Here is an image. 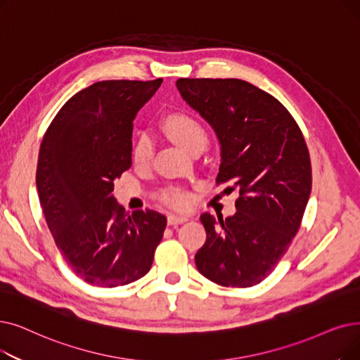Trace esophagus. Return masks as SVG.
I'll use <instances>...</instances> for the list:
<instances>
[{
    "mask_svg": "<svg viewBox=\"0 0 360 360\" xmlns=\"http://www.w3.org/2000/svg\"><path fill=\"white\" fill-rule=\"evenodd\" d=\"M188 221V217L186 216H181V214H169L167 216V224L169 225H178V224H184Z\"/></svg>",
    "mask_w": 360,
    "mask_h": 360,
    "instance_id": "obj_1",
    "label": "esophagus"
}]
</instances>
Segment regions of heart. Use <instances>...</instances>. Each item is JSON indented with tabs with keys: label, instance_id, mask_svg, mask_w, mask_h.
Segmentation results:
<instances>
[{
	"label": "heart",
	"instance_id": "obj_1",
	"mask_svg": "<svg viewBox=\"0 0 360 360\" xmlns=\"http://www.w3.org/2000/svg\"><path fill=\"white\" fill-rule=\"evenodd\" d=\"M162 127L172 141L190 153L197 148H202L207 143V132L205 127H202L197 117L186 112H175L167 115L162 122ZM153 138L146 132L138 134L132 146V162L136 166L148 165L153 158ZM159 198L163 205L175 210L190 209L193 202V195L190 191L178 188V186H170V188L163 190Z\"/></svg>",
	"mask_w": 360,
	"mask_h": 360
}]
</instances>
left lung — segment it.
I'll list each match as a JSON object with an SVG mask.
<instances>
[{
    "label": "left lung",
    "instance_id": "left-lung-1",
    "mask_svg": "<svg viewBox=\"0 0 360 360\" xmlns=\"http://www.w3.org/2000/svg\"><path fill=\"white\" fill-rule=\"evenodd\" d=\"M182 98L214 129L222 148L216 184L240 190L233 216L201 214L198 272L222 287H253L284 257L311 190L304 136L287 108L241 79L181 77Z\"/></svg>",
    "mask_w": 360,
    "mask_h": 360
}]
</instances>
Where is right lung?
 Returning a JSON list of instances; mask_svg holds the SVG:
<instances>
[{
    "instance_id": "obj_1",
    "label": "right lung",
    "mask_w": 360,
    "mask_h": 360,
    "mask_svg": "<svg viewBox=\"0 0 360 360\" xmlns=\"http://www.w3.org/2000/svg\"><path fill=\"white\" fill-rule=\"evenodd\" d=\"M163 79L101 81L76 92L44 134L37 188L57 248L100 287L127 285L151 268L166 216L124 212L113 181L132 165V120Z\"/></svg>"
}]
</instances>
